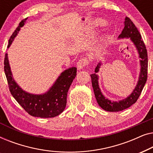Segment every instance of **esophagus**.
<instances>
[{
    "instance_id": "1",
    "label": "esophagus",
    "mask_w": 153,
    "mask_h": 153,
    "mask_svg": "<svg viewBox=\"0 0 153 153\" xmlns=\"http://www.w3.org/2000/svg\"><path fill=\"white\" fill-rule=\"evenodd\" d=\"M88 64V60L86 58H81L76 64L77 69L78 70H81V69H83L84 67L86 66Z\"/></svg>"
}]
</instances>
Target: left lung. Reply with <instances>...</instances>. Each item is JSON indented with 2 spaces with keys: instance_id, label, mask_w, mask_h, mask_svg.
I'll return each instance as SVG.
<instances>
[{
  "instance_id": "1",
  "label": "left lung",
  "mask_w": 153,
  "mask_h": 153,
  "mask_svg": "<svg viewBox=\"0 0 153 153\" xmlns=\"http://www.w3.org/2000/svg\"><path fill=\"white\" fill-rule=\"evenodd\" d=\"M119 37H122V38L123 37H130L131 40L134 44L138 51H139V57L141 58L140 62H141V68L139 81H138V83L135 89L134 90L133 93L125 100L118 102H111V100H108L102 94L99 88V85H98V76L96 74V73L99 71L101 63H99L96 67L95 74H91L94 93H95L96 100H97V103L100 107L103 108L104 110L110 112H117L126 109L134 104L139 99L148 78V61L147 49H146L144 42L142 40L141 35L140 34L139 31L138 30L137 28L132 22V21L129 17H126L125 19V27Z\"/></svg>"
}]
</instances>
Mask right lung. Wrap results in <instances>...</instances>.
<instances>
[{"label":"right lung","mask_w":153,"mask_h":153,"mask_svg":"<svg viewBox=\"0 0 153 153\" xmlns=\"http://www.w3.org/2000/svg\"><path fill=\"white\" fill-rule=\"evenodd\" d=\"M26 19L27 18L23 19L12 33L7 48ZM76 68H72L62 72L53 86L45 94L32 95L23 91L12 78L7 53H5L4 59V71L12 95L28 114L39 118H53L63 111L67 104L68 90L76 76Z\"/></svg>","instance_id":"right-lung-1"}]
</instances>
